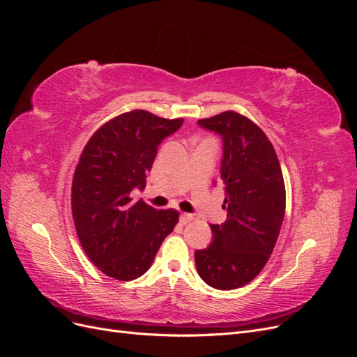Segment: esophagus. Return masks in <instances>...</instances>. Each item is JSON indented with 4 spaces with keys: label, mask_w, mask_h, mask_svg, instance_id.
<instances>
[{
    "label": "esophagus",
    "mask_w": 357,
    "mask_h": 357,
    "mask_svg": "<svg viewBox=\"0 0 357 357\" xmlns=\"http://www.w3.org/2000/svg\"><path fill=\"white\" fill-rule=\"evenodd\" d=\"M180 220H181V223H189L190 220H193V215L189 214V213H181L180 214Z\"/></svg>",
    "instance_id": "esophagus-1"
}]
</instances>
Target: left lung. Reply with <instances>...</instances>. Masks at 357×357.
Returning a JSON list of instances; mask_svg holds the SVG:
<instances>
[{"mask_svg":"<svg viewBox=\"0 0 357 357\" xmlns=\"http://www.w3.org/2000/svg\"><path fill=\"white\" fill-rule=\"evenodd\" d=\"M198 125L222 137L228 214L222 225H210L213 241L195 252L197 269L214 289H236L262 271L274 250L286 210L283 172L271 142L245 116L229 110Z\"/></svg>","mask_w":357,"mask_h":357,"instance_id":"obj_1","label":"left lung"}]
</instances>
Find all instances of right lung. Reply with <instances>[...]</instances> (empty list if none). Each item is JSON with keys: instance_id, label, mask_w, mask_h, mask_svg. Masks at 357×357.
I'll return each instance as SVG.
<instances>
[{"instance_id": "right-lung-1", "label": "right lung", "mask_w": 357, "mask_h": 357, "mask_svg": "<svg viewBox=\"0 0 357 357\" xmlns=\"http://www.w3.org/2000/svg\"><path fill=\"white\" fill-rule=\"evenodd\" d=\"M181 125L183 119L132 110L104 123L83 149L73 177V219L83 250L105 275L142 277L177 225V210H156L131 195L146 188L158 146Z\"/></svg>"}]
</instances>
